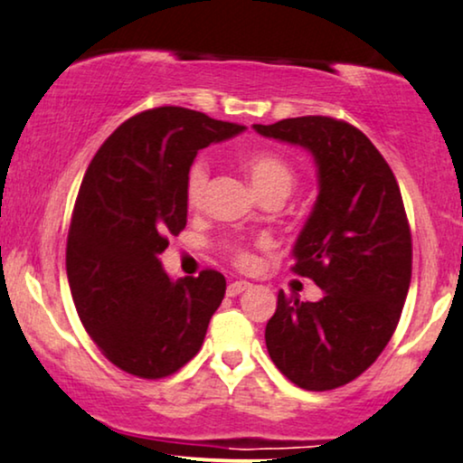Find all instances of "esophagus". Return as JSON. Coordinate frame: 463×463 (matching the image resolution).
<instances>
[{
	"mask_svg": "<svg viewBox=\"0 0 463 463\" xmlns=\"http://www.w3.org/2000/svg\"><path fill=\"white\" fill-rule=\"evenodd\" d=\"M249 287H250V283H246V280H236V283H230V287H227V296L236 298L242 291L249 289Z\"/></svg>",
	"mask_w": 463,
	"mask_h": 463,
	"instance_id": "34e87169",
	"label": "esophagus"
}]
</instances>
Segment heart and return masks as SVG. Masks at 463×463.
<instances>
[{"label":"heart","instance_id":"1","mask_svg":"<svg viewBox=\"0 0 463 463\" xmlns=\"http://www.w3.org/2000/svg\"><path fill=\"white\" fill-rule=\"evenodd\" d=\"M244 167L249 172L250 183L257 189V194L266 195L269 191H285L289 195L296 183V172L279 155L268 151H253L244 157ZM208 184V164L203 159H197L191 164L187 174V202L191 206H197L202 202L203 191ZM236 261L240 266H249L250 255L244 250H238Z\"/></svg>","mask_w":463,"mask_h":463}]
</instances>
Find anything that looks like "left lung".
Listing matches in <instances>:
<instances>
[{
    "label": "left lung",
    "mask_w": 463,
    "mask_h": 463,
    "mask_svg": "<svg viewBox=\"0 0 463 463\" xmlns=\"http://www.w3.org/2000/svg\"><path fill=\"white\" fill-rule=\"evenodd\" d=\"M315 157L319 195L293 246V272L319 302L279 291L266 326L276 368L308 392L342 387L370 368L398 327L412 272V240L392 167L365 134L332 117L253 125Z\"/></svg>",
    "instance_id": "8db88e82"
}]
</instances>
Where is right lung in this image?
Returning a JSON list of instances; mask_svg holds the SVG:
<instances>
[{"label":"right lung","mask_w":463,"mask_h":463,"mask_svg":"<svg viewBox=\"0 0 463 463\" xmlns=\"http://www.w3.org/2000/svg\"><path fill=\"white\" fill-rule=\"evenodd\" d=\"M242 129L189 108H153L114 129L87 167L65 269L87 334L128 374L170 376L202 349L225 276L203 269L174 283L159 255L187 225L197 151Z\"/></svg>","instance_id":"right-lung-1"}]
</instances>
